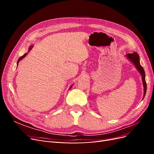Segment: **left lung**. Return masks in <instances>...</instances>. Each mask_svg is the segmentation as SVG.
Returning a JSON list of instances; mask_svg holds the SVG:
<instances>
[{"label":"left lung","mask_w":154,"mask_h":154,"mask_svg":"<svg viewBox=\"0 0 154 154\" xmlns=\"http://www.w3.org/2000/svg\"><path fill=\"white\" fill-rule=\"evenodd\" d=\"M127 58L130 60V62H132V63L134 64L135 67H136L137 71L140 73L142 77V82H143V85L144 87V96L143 97H144L146 94V83L145 81V72H144V69L141 66L140 62H139V56L137 53H130L127 54Z\"/></svg>","instance_id":"8db88e82"}]
</instances>
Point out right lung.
Wrapping results in <instances>:
<instances>
[{"label": "right lung", "mask_w": 154, "mask_h": 154, "mask_svg": "<svg viewBox=\"0 0 154 154\" xmlns=\"http://www.w3.org/2000/svg\"><path fill=\"white\" fill-rule=\"evenodd\" d=\"M32 47H33V45H31L30 46V47L29 48V51H28V52H29V51H30V50L32 49ZM27 53H26V54H24V55H23V56H22V57H20L19 58H18V62H17V66H18V62H19L20 61V60L22 59V58H24L25 57H26V56L27 54ZM72 87V86H71V87H70V88H71V87ZM70 88H69V89H70Z\"/></svg>", "instance_id": "obj_1"}]
</instances>
